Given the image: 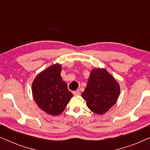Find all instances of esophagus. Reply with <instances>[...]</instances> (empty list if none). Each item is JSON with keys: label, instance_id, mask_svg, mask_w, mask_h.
<instances>
[{"label": "esophagus", "instance_id": "esophagus-1", "mask_svg": "<svg viewBox=\"0 0 150 150\" xmlns=\"http://www.w3.org/2000/svg\"><path fill=\"white\" fill-rule=\"evenodd\" d=\"M73 94L74 96H79L81 94V92H80L79 90H76V91H73Z\"/></svg>", "mask_w": 150, "mask_h": 150}]
</instances>
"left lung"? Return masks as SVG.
Segmentation results:
<instances>
[{
  "label": "left lung",
  "instance_id": "1",
  "mask_svg": "<svg viewBox=\"0 0 150 150\" xmlns=\"http://www.w3.org/2000/svg\"><path fill=\"white\" fill-rule=\"evenodd\" d=\"M120 93V85L116 80L106 69L98 68L91 71L82 97L90 110L102 115L115 104Z\"/></svg>",
  "mask_w": 150,
  "mask_h": 150
}]
</instances>
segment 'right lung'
I'll return each mask as SVG.
<instances>
[{"instance_id":"obj_1","label":"right lung","mask_w":150,"mask_h":150,"mask_svg":"<svg viewBox=\"0 0 150 150\" xmlns=\"http://www.w3.org/2000/svg\"><path fill=\"white\" fill-rule=\"evenodd\" d=\"M61 65H53L39 74L32 85L35 102L41 109L52 115L61 113L73 96L61 79Z\"/></svg>"}]
</instances>
